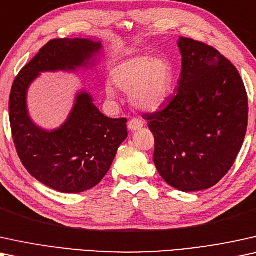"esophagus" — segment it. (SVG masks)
I'll return each instance as SVG.
<instances>
[{
    "label": "esophagus",
    "instance_id": "34e87169",
    "mask_svg": "<svg viewBox=\"0 0 256 256\" xmlns=\"http://www.w3.org/2000/svg\"><path fill=\"white\" fill-rule=\"evenodd\" d=\"M142 126H144V120L140 118L131 119L128 124V128L130 131H138V130H140Z\"/></svg>",
    "mask_w": 256,
    "mask_h": 256
}]
</instances>
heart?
I'll use <instances>...</instances> for the list:
<instances>
[{"label": "heart", "mask_w": 256, "mask_h": 256, "mask_svg": "<svg viewBox=\"0 0 256 256\" xmlns=\"http://www.w3.org/2000/svg\"><path fill=\"white\" fill-rule=\"evenodd\" d=\"M111 80L119 90L128 92L131 103L144 111H156L168 100L173 90V72L168 60L151 56L134 57L112 70ZM106 92L114 96V88Z\"/></svg>", "instance_id": "b5f03b06"}]
</instances>
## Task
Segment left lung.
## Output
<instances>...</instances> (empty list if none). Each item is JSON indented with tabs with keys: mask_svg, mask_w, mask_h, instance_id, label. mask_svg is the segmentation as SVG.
I'll return each instance as SVG.
<instances>
[{
	"mask_svg": "<svg viewBox=\"0 0 256 256\" xmlns=\"http://www.w3.org/2000/svg\"><path fill=\"white\" fill-rule=\"evenodd\" d=\"M178 92L145 114L154 136L153 162L168 185L194 192L216 185L242 146L248 97L239 71L208 44L180 37Z\"/></svg>",
	"mask_w": 256,
	"mask_h": 256,
	"instance_id": "8db88e82",
	"label": "left lung"
}]
</instances>
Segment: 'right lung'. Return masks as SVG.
Instances as JSON below:
<instances>
[{"instance_id":"right-lung-1","label":"right lung","mask_w":256,"mask_h":256,"mask_svg":"<svg viewBox=\"0 0 256 256\" xmlns=\"http://www.w3.org/2000/svg\"><path fill=\"white\" fill-rule=\"evenodd\" d=\"M100 48L90 40H51L22 68L10 91L9 119L17 154L34 178L62 193L84 192L100 184L128 137V119L106 117L83 92L68 120L58 130L46 132L30 120L26 88L40 72L76 69Z\"/></svg>"}]
</instances>
